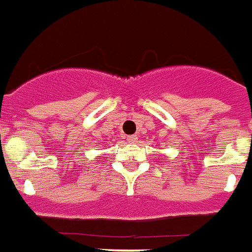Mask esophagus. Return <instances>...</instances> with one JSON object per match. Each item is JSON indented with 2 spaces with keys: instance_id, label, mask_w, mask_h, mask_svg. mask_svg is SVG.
Returning a JSON list of instances; mask_svg holds the SVG:
<instances>
[{
  "instance_id": "esophagus-1",
  "label": "esophagus",
  "mask_w": 252,
  "mask_h": 252,
  "mask_svg": "<svg viewBox=\"0 0 252 252\" xmlns=\"http://www.w3.org/2000/svg\"><path fill=\"white\" fill-rule=\"evenodd\" d=\"M126 140H128V141H131V143H133V141L137 140V136H136V135L128 136V137H126Z\"/></svg>"
}]
</instances>
